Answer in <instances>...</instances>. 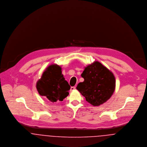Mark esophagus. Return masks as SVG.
Listing matches in <instances>:
<instances>
[{
  "label": "esophagus",
  "instance_id": "34e87169",
  "mask_svg": "<svg viewBox=\"0 0 147 147\" xmlns=\"http://www.w3.org/2000/svg\"><path fill=\"white\" fill-rule=\"evenodd\" d=\"M75 88H75V86H71V89H70V90H71V91H73V90H74L75 89Z\"/></svg>",
  "mask_w": 147,
  "mask_h": 147
}]
</instances>
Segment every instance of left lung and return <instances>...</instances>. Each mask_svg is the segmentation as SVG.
<instances>
[{
	"label": "left lung",
	"instance_id": "8db88e82",
	"mask_svg": "<svg viewBox=\"0 0 147 147\" xmlns=\"http://www.w3.org/2000/svg\"><path fill=\"white\" fill-rule=\"evenodd\" d=\"M84 81L76 88L93 106H99L106 102L112 96L115 88L113 74L98 62L88 65L81 75Z\"/></svg>",
	"mask_w": 147,
	"mask_h": 147
}]
</instances>
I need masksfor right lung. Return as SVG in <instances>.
<instances>
[{
    "label": "right lung",
    "instance_id": "add662e5",
    "mask_svg": "<svg viewBox=\"0 0 147 147\" xmlns=\"http://www.w3.org/2000/svg\"><path fill=\"white\" fill-rule=\"evenodd\" d=\"M61 69L57 64L49 66L37 83L39 94L51 102L62 101L69 94L70 86L65 80Z\"/></svg>",
    "mask_w": 147,
    "mask_h": 147
}]
</instances>
